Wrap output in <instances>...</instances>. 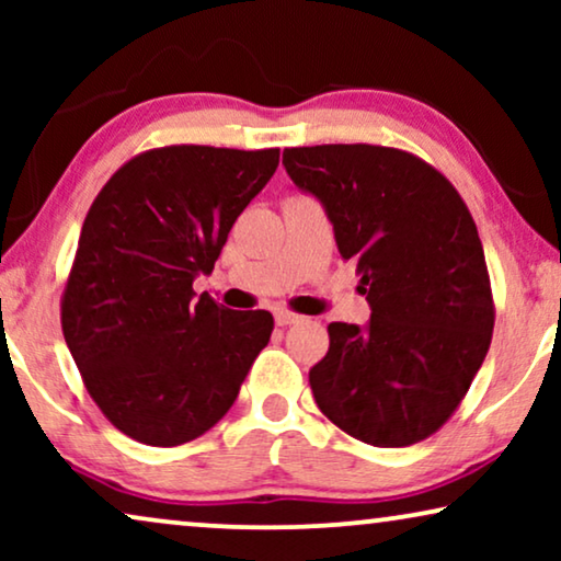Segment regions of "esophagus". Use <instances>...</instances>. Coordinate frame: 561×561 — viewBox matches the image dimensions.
<instances>
[{
	"mask_svg": "<svg viewBox=\"0 0 561 561\" xmlns=\"http://www.w3.org/2000/svg\"><path fill=\"white\" fill-rule=\"evenodd\" d=\"M298 321H304L301 313H294V311H288V309H278V311H275V324H278V327L298 324Z\"/></svg>",
	"mask_w": 561,
	"mask_h": 561,
	"instance_id": "34e87169",
	"label": "esophagus"
}]
</instances>
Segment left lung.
<instances>
[{"instance_id":"8db88e82","label":"left lung","mask_w":561,"mask_h":561,"mask_svg":"<svg viewBox=\"0 0 561 561\" xmlns=\"http://www.w3.org/2000/svg\"><path fill=\"white\" fill-rule=\"evenodd\" d=\"M298 188L324 204L355 260L370 324L334 321L309 370L321 413L373 447H409L447 424L493 340L478 227L447 175L382 145L286 148Z\"/></svg>"}]
</instances>
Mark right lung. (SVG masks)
Returning <instances> with one entry per match:
<instances>
[{
    "instance_id": "right-lung-1",
    "label": "right lung",
    "mask_w": 561,
    "mask_h": 561,
    "mask_svg": "<svg viewBox=\"0 0 561 561\" xmlns=\"http://www.w3.org/2000/svg\"><path fill=\"white\" fill-rule=\"evenodd\" d=\"M278 148L165 145L117 168L83 219L60 327L99 411L129 439L179 447L232 409L273 317L194 294Z\"/></svg>"
}]
</instances>
